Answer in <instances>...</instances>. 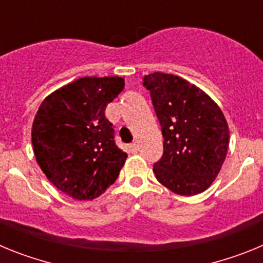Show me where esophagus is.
Wrapping results in <instances>:
<instances>
[{
    "label": "esophagus",
    "mask_w": 263,
    "mask_h": 263,
    "mask_svg": "<svg viewBox=\"0 0 263 263\" xmlns=\"http://www.w3.org/2000/svg\"><path fill=\"white\" fill-rule=\"evenodd\" d=\"M129 150H130V153H133V154H136V153H138V145H137L136 142H133V143H130L129 145Z\"/></svg>",
    "instance_id": "1"
}]
</instances>
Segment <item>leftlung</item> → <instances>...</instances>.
I'll list each match as a JSON object with an SVG mask.
<instances>
[{"instance_id":"1","label":"left lung","mask_w":263,"mask_h":263,"mask_svg":"<svg viewBox=\"0 0 263 263\" xmlns=\"http://www.w3.org/2000/svg\"><path fill=\"white\" fill-rule=\"evenodd\" d=\"M163 136L155 178L174 194L192 196L212 184L227 157L229 129L221 109L203 90L178 76L143 78Z\"/></svg>"}]
</instances>
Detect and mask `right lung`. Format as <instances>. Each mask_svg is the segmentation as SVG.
<instances>
[{"instance_id": "1", "label": "right lung", "mask_w": 263, "mask_h": 263, "mask_svg": "<svg viewBox=\"0 0 263 263\" xmlns=\"http://www.w3.org/2000/svg\"><path fill=\"white\" fill-rule=\"evenodd\" d=\"M118 76L81 78L46 97L32 122L31 141L42 171L76 200L100 196L126 159L115 141L105 108L121 90Z\"/></svg>"}]
</instances>
